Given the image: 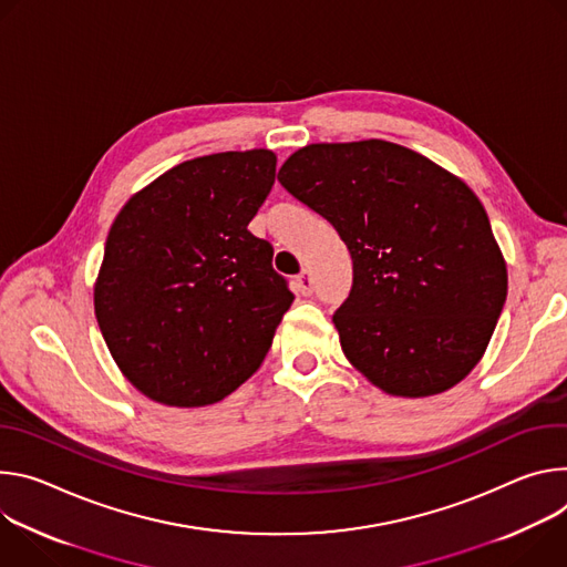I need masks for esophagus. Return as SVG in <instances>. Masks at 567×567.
<instances>
[{"label":"esophagus","instance_id":"esophagus-1","mask_svg":"<svg viewBox=\"0 0 567 567\" xmlns=\"http://www.w3.org/2000/svg\"><path fill=\"white\" fill-rule=\"evenodd\" d=\"M295 288L299 295H312V277L308 270H301V275L295 279Z\"/></svg>","mask_w":567,"mask_h":567}]
</instances>
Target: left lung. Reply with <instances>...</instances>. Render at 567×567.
<instances>
[{
  "mask_svg": "<svg viewBox=\"0 0 567 567\" xmlns=\"http://www.w3.org/2000/svg\"><path fill=\"white\" fill-rule=\"evenodd\" d=\"M279 182L351 255L353 284L333 312L349 362L394 396L466 379L507 299V266L471 188L383 140L299 148Z\"/></svg>",
  "mask_w": 567,
  "mask_h": 567,
  "instance_id": "left-lung-1",
  "label": "left lung"
}]
</instances>
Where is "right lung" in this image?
Returning a JSON list of instances; mask_svg holds the SVG:
<instances>
[{
  "label": "right lung",
  "instance_id": "obj_1",
  "mask_svg": "<svg viewBox=\"0 0 567 567\" xmlns=\"http://www.w3.org/2000/svg\"><path fill=\"white\" fill-rule=\"evenodd\" d=\"M275 171L266 148L196 157L112 223L94 310L114 362L148 399L209 405L264 362L295 299L272 245L247 229Z\"/></svg>",
  "mask_w": 567,
  "mask_h": 567
}]
</instances>
